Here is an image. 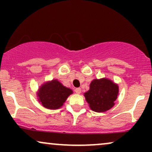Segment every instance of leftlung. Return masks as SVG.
Wrapping results in <instances>:
<instances>
[{"mask_svg": "<svg viewBox=\"0 0 152 152\" xmlns=\"http://www.w3.org/2000/svg\"><path fill=\"white\" fill-rule=\"evenodd\" d=\"M73 91L63 86L58 80L54 79L41 86L38 96L44 107L49 109H57L61 107Z\"/></svg>", "mask_w": 152, "mask_h": 152, "instance_id": "obj_1", "label": "left lung"}]
</instances>
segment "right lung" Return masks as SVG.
<instances>
[{
    "instance_id": "1",
    "label": "right lung",
    "mask_w": 152,
    "mask_h": 152,
    "mask_svg": "<svg viewBox=\"0 0 152 152\" xmlns=\"http://www.w3.org/2000/svg\"><path fill=\"white\" fill-rule=\"evenodd\" d=\"M118 94V88L116 84L109 79L102 78L94 79L84 96L93 111L104 112L113 107Z\"/></svg>"
}]
</instances>
